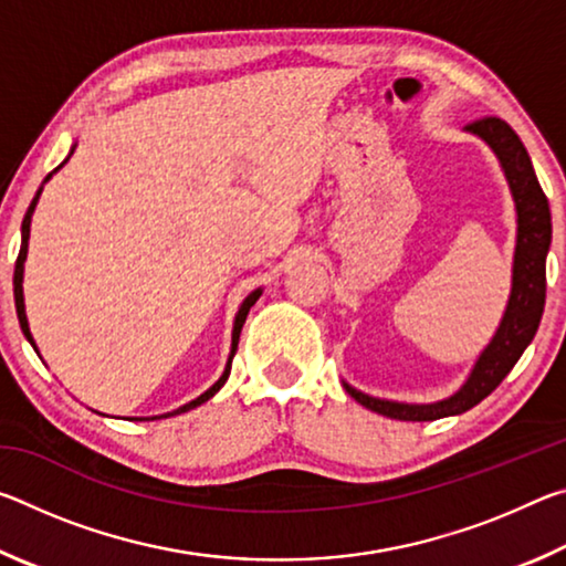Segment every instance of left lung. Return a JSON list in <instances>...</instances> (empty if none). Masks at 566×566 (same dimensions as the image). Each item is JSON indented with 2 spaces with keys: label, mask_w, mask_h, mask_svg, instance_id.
I'll return each mask as SVG.
<instances>
[{
  "label": "left lung",
  "mask_w": 566,
  "mask_h": 566,
  "mask_svg": "<svg viewBox=\"0 0 566 566\" xmlns=\"http://www.w3.org/2000/svg\"><path fill=\"white\" fill-rule=\"evenodd\" d=\"M467 129L482 137L494 149V155L500 157L516 202V252L510 304H506L504 319L490 347L482 352L467 385L454 397L437 401V405H399V401L361 395V391L344 385V389L359 405L389 419L432 421L462 415V411L476 407L510 375L524 349L530 347L542 322L544 296H547V252L552 244V214L547 195L539 187V179L534 175L532 159L526 155L522 139L516 137L510 124L500 117H482L467 124Z\"/></svg>",
  "instance_id": "8db88e82"
}]
</instances>
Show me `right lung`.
I'll list each match as a JSON object with an SVG mask.
<instances>
[{
  "label": "right lung",
  "mask_w": 566,
  "mask_h": 566,
  "mask_svg": "<svg viewBox=\"0 0 566 566\" xmlns=\"http://www.w3.org/2000/svg\"><path fill=\"white\" fill-rule=\"evenodd\" d=\"M70 159V157H66ZM64 159V161H66ZM62 161V165H64ZM60 165V167H62ZM56 167V169H60ZM54 169V171H56ZM52 177V175H50ZM46 177V179H50ZM44 179V181H46ZM40 195H42V189L36 191L34 195V199H32V205H30V209H27V214H24V222H22V249H19V256H17V266H14V304H17V317H19V324H22V332H24V337L32 342V347H34V339H32V334H30V324H27V314H24V294H22V276H24V260H27V242H30V224H32V212H34V207H36V199H40ZM260 294H262V290H256V292H252L247 296V300L242 302V306H239V312H237V319H234V332H232V354H229V361H227V369H224V375L217 379V385H212L209 387L202 397H197L195 401H189V405H185V407H179L177 411H171V415H181V411H189V409H195V407H199L202 405V401H207L209 397H214L219 389L224 387V381H227V377H229V369H232V359H234V354H237V344H239V334H242V327H244V319H247V314H249V310H252L254 306V302L260 300ZM36 349V347H34ZM171 415H165V417H171Z\"/></svg>",
  "instance_id": "1"
}]
</instances>
